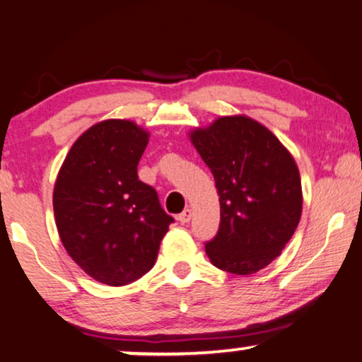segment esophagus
Instances as JSON below:
<instances>
[{
    "label": "esophagus",
    "instance_id": "esophagus-1",
    "mask_svg": "<svg viewBox=\"0 0 362 362\" xmlns=\"http://www.w3.org/2000/svg\"><path fill=\"white\" fill-rule=\"evenodd\" d=\"M190 218H192V210L190 209H185L184 212L178 215V221H180L182 223H189Z\"/></svg>",
    "mask_w": 362,
    "mask_h": 362
}]
</instances>
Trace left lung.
Segmentation results:
<instances>
[{
  "label": "left lung",
  "instance_id": "left-lung-1",
  "mask_svg": "<svg viewBox=\"0 0 362 362\" xmlns=\"http://www.w3.org/2000/svg\"><path fill=\"white\" fill-rule=\"evenodd\" d=\"M189 139L212 170L221 227L205 245L210 262L249 276L279 257L303 214L299 168L281 140L247 115L218 117Z\"/></svg>",
  "mask_w": 362,
  "mask_h": 362
}]
</instances>
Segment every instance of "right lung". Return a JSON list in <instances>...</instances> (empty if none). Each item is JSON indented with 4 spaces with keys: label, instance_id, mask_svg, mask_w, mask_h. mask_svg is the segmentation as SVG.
<instances>
[{
    "label": "right lung",
    "instance_id": "obj_1",
    "mask_svg": "<svg viewBox=\"0 0 362 362\" xmlns=\"http://www.w3.org/2000/svg\"><path fill=\"white\" fill-rule=\"evenodd\" d=\"M148 136L132 120L95 123L71 145L54 182L63 247L85 274L107 286L147 274L173 222L136 173Z\"/></svg>",
    "mask_w": 362,
    "mask_h": 362
}]
</instances>
